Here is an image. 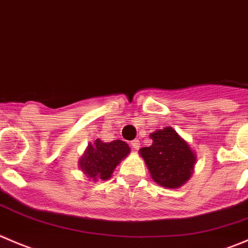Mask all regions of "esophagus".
<instances>
[{"label":"esophagus","mask_w":248,"mask_h":248,"mask_svg":"<svg viewBox=\"0 0 248 248\" xmlns=\"http://www.w3.org/2000/svg\"><path fill=\"white\" fill-rule=\"evenodd\" d=\"M131 145L134 150H138L139 146H140V141H139V139H134V140L131 141Z\"/></svg>","instance_id":"esophagus-1"}]
</instances>
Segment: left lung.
<instances>
[{
  "label": "left lung",
  "instance_id": "8db88e82",
  "mask_svg": "<svg viewBox=\"0 0 248 248\" xmlns=\"http://www.w3.org/2000/svg\"><path fill=\"white\" fill-rule=\"evenodd\" d=\"M153 144L139 150L150 177L166 189H175L191 178L196 154L172 127L150 133Z\"/></svg>",
  "mask_w": 248,
  "mask_h": 248
}]
</instances>
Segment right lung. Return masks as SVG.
I'll list each match as a JSON object with an SVG mask.
<instances>
[{
	"label": "right lung",
	"mask_w": 248,
	"mask_h": 248,
	"mask_svg": "<svg viewBox=\"0 0 248 248\" xmlns=\"http://www.w3.org/2000/svg\"><path fill=\"white\" fill-rule=\"evenodd\" d=\"M129 153L131 148L124 140L117 139L105 143L102 139H97L94 143L88 144L78 160V167L90 180H108L111 178L116 166Z\"/></svg>",
	"instance_id": "right-lung-1"
}]
</instances>
